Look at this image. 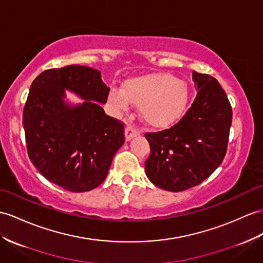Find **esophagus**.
I'll list each match as a JSON object with an SVG mask.
<instances>
[{
    "label": "esophagus",
    "mask_w": 263,
    "mask_h": 263,
    "mask_svg": "<svg viewBox=\"0 0 263 263\" xmlns=\"http://www.w3.org/2000/svg\"><path fill=\"white\" fill-rule=\"evenodd\" d=\"M140 134V132L137 129V128L134 125H127L126 130H125V136H126V140H130L133 137L138 136Z\"/></svg>",
    "instance_id": "34e87169"
}]
</instances>
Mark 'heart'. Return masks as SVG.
I'll use <instances>...</instances> for the list:
<instances>
[{
  "label": "heart",
  "mask_w": 263,
  "mask_h": 263,
  "mask_svg": "<svg viewBox=\"0 0 263 263\" xmlns=\"http://www.w3.org/2000/svg\"><path fill=\"white\" fill-rule=\"evenodd\" d=\"M187 97L184 81L168 73H155L127 82L124 91L112 89L109 99L118 109H127L130 102L140 106L147 124L165 127L181 116Z\"/></svg>",
  "instance_id": "heart-1"
}]
</instances>
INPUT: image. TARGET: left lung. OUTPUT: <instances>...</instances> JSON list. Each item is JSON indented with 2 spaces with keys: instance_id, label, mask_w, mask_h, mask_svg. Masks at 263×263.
I'll return each mask as SVG.
<instances>
[{
  "instance_id": "1",
  "label": "left lung",
  "mask_w": 263,
  "mask_h": 263,
  "mask_svg": "<svg viewBox=\"0 0 263 263\" xmlns=\"http://www.w3.org/2000/svg\"><path fill=\"white\" fill-rule=\"evenodd\" d=\"M193 104L168 129L146 133L151 155L145 172L156 186L182 192L196 186L219 167L227 154L231 104L212 76L193 71Z\"/></svg>"
}]
</instances>
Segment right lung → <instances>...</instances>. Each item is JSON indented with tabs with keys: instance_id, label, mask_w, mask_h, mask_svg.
<instances>
[{
	"instance_id": "add662e5",
	"label": "right lung",
	"mask_w": 263,
	"mask_h": 263,
	"mask_svg": "<svg viewBox=\"0 0 263 263\" xmlns=\"http://www.w3.org/2000/svg\"><path fill=\"white\" fill-rule=\"evenodd\" d=\"M86 101L70 106L64 88ZM110 89L90 67L44 70L33 80L23 109L28 155L41 175L70 192H87L105 181L115 154L125 143L124 123L108 116Z\"/></svg>"
}]
</instances>
